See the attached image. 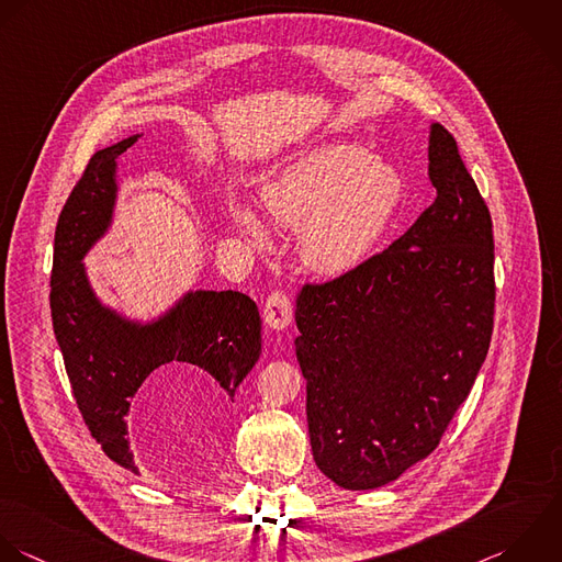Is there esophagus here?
Returning a JSON list of instances; mask_svg holds the SVG:
<instances>
[{
  "mask_svg": "<svg viewBox=\"0 0 562 562\" xmlns=\"http://www.w3.org/2000/svg\"><path fill=\"white\" fill-rule=\"evenodd\" d=\"M293 319V304L284 291H273L265 302V324L273 330H282Z\"/></svg>",
  "mask_w": 562,
  "mask_h": 562,
  "instance_id": "esophagus-1",
  "label": "esophagus"
}]
</instances>
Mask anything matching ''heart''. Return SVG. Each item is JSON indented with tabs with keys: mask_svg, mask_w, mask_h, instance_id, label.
Masks as SVG:
<instances>
[{
	"mask_svg": "<svg viewBox=\"0 0 562 562\" xmlns=\"http://www.w3.org/2000/svg\"><path fill=\"white\" fill-rule=\"evenodd\" d=\"M401 175L352 144H322L289 161L262 188L269 216L300 229L302 260L317 273L341 276L366 262L403 201ZM238 227L254 240L269 234L258 212L232 207Z\"/></svg>",
	"mask_w": 562,
	"mask_h": 562,
	"instance_id": "obj_1",
	"label": "heart"
}]
</instances>
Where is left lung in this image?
I'll use <instances>...</instances> for the list:
<instances>
[{"label": "left lung", "instance_id": "left-lung-1", "mask_svg": "<svg viewBox=\"0 0 562 562\" xmlns=\"http://www.w3.org/2000/svg\"><path fill=\"white\" fill-rule=\"evenodd\" d=\"M429 179L438 196L401 238L297 295L313 458L348 491L385 486L425 460L491 348L493 218L438 122Z\"/></svg>", "mask_w": 562, "mask_h": 562}]
</instances>
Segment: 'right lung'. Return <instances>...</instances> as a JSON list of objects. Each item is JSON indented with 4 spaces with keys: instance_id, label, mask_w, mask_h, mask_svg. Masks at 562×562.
Here are the masks:
<instances>
[{
    "instance_id": "obj_1",
    "label": "right lung",
    "mask_w": 562,
    "mask_h": 562,
    "mask_svg": "<svg viewBox=\"0 0 562 562\" xmlns=\"http://www.w3.org/2000/svg\"><path fill=\"white\" fill-rule=\"evenodd\" d=\"M137 142L126 137L93 153L67 196L56 232L49 278L52 326L80 416L102 451L137 473L128 449L131 401L150 372L194 366L234 401L260 357V315L238 291L188 293L153 324H133L93 295L82 256L104 234L115 201V159Z\"/></svg>"
}]
</instances>
